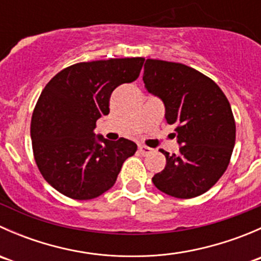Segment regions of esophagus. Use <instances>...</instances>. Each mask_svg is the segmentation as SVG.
<instances>
[{"label":"esophagus","mask_w":261,"mask_h":261,"mask_svg":"<svg viewBox=\"0 0 261 261\" xmlns=\"http://www.w3.org/2000/svg\"><path fill=\"white\" fill-rule=\"evenodd\" d=\"M151 151H152V149H150V147H147L145 145L139 146V152H140L141 155H149Z\"/></svg>","instance_id":"34e87169"}]
</instances>
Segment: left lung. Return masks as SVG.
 <instances>
[{
    "mask_svg": "<svg viewBox=\"0 0 261 261\" xmlns=\"http://www.w3.org/2000/svg\"><path fill=\"white\" fill-rule=\"evenodd\" d=\"M145 88L165 106V120L175 125L179 154L169 155L165 168L152 177L159 191L175 198L201 196L227 169L236 139L228 99L211 78L165 60L146 59Z\"/></svg>",
    "mask_w": 261,
    "mask_h": 261,
    "instance_id": "8db88e82",
    "label": "left lung"
}]
</instances>
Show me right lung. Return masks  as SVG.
<instances>
[{
	"label": "right lung",
	"instance_id": "right-lung-1",
	"mask_svg": "<svg viewBox=\"0 0 261 261\" xmlns=\"http://www.w3.org/2000/svg\"><path fill=\"white\" fill-rule=\"evenodd\" d=\"M144 60L77 63L60 70L43 89L31 117V143L41 175L59 193L80 201L101 196L135 154L134 141H110L93 130L97 120L109 115L114 89L138 80Z\"/></svg>",
	"mask_w": 261,
	"mask_h": 261
}]
</instances>
